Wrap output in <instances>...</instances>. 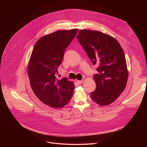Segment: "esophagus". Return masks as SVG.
I'll list each match as a JSON object with an SVG mask.
<instances>
[{
	"label": "esophagus",
	"mask_w": 147,
	"mask_h": 147,
	"mask_svg": "<svg viewBox=\"0 0 147 147\" xmlns=\"http://www.w3.org/2000/svg\"><path fill=\"white\" fill-rule=\"evenodd\" d=\"M84 82V80H77V82L78 84H82Z\"/></svg>",
	"instance_id": "34e87169"
}]
</instances>
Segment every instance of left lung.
Returning <instances> with one entry per match:
<instances>
[{"mask_svg": "<svg viewBox=\"0 0 147 147\" xmlns=\"http://www.w3.org/2000/svg\"><path fill=\"white\" fill-rule=\"evenodd\" d=\"M77 38L94 65H98L94 75L96 89L91 99L101 106L114 102L127 84L128 71L124 51L113 37L97 31L82 30Z\"/></svg>", "mask_w": 147, "mask_h": 147, "instance_id": "1", "label": "left lung"}]
</instances>
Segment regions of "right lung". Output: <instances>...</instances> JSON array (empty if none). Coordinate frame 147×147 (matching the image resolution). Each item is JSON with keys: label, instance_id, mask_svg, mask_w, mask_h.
Returning a JSON list of instances; mask_svg holds the SVG:
<instances>
[{"label": "right lung", "instance_id": "obj_1", "mask_svg": "<svg viewBox=\"0 0 147 147\" xmlns=\"http://www.w3.org/2000/svg\"><path fill=\"white\" fill-rule=\"evenodd\" d=\"M78 29L60 30L40 38L35 44L28 66L30 85L36 97L47 105L63 107L71 99L74 89L66 77H56L65 49Z\"/></svg>", "mask_w": 147, "mask_h": 147}]
</instances>
